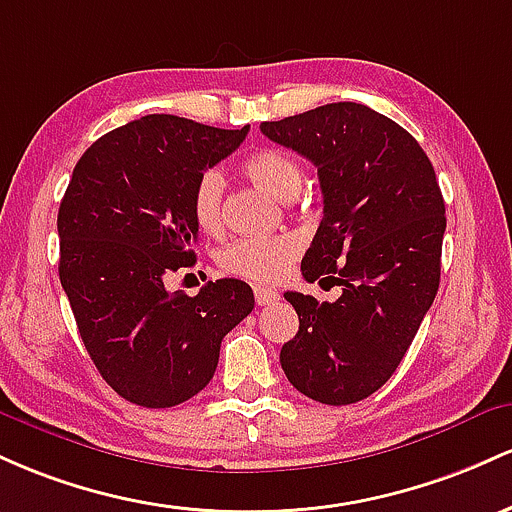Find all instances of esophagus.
Returning <instances> with one entry per match:
<instances>
[{
    "label": "esophagus",
    "instance_id": "esophagus-1",
    "mask_svg": "<svg viewBox=\"0 0 512 512\" xmlns=\"http://www.w3.org/2000/svg\"><path fill=\"white\" fill-rule=\"evenodd\" d=\"M254 297H256V304L258 307H268V304H275L280 300V295L275 290H271V287H254Z\"/></svg>",
    "mask_w": 512,
    "mask_h": 512
}]
</instances>
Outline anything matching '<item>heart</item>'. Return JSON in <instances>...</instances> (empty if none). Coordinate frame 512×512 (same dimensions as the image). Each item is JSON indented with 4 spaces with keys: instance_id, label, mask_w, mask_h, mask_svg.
I'll return each instance as SVG.
<instances>
[{
    "instance_id": "heart-1",
    "label": "heart",
    "mask_w": 512,
    "mask_h": 512,
    "mask_svg": "<svg viewBox=\"0 0 512 512\" xmlns=\"http://www.w3.org/2000/svg\"><path fill=\"white\" fill-rule=\"evenodd\" d=\"M251 181L266 188L278 200H292L300 193L304 174L292 154L283 149H258L241 164ZM191 215L200 232L212 234L222 225V176L217 171H203L191 191ZM302 251V239L292 232L273 237H244L232 241L217 256L222 271L254 280L275 283L285 278L295 258Z\"/></svg>"
}]
</instances>
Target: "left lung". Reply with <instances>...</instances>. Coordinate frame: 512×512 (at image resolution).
<instances>
[{"instance_id": "1", "label": "left lung", "mask_w": 512, "mask_h": 512, "mask_svg": "<svg viewBox=\"0 0 512 512\" xmlns=\"http://www.w3.org/2000/svg\"><path fill=\"white\" fill-rule=\"evenodd\" d=\"M261 132L317 166L324 217L302 275L341 287L336 302L285 292L300 331L280 365L309 399L355 404L394 375L438 295L447 220L433 164L401 125L353 101Z\"/></svg>"}]
</instances>
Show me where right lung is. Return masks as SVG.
<instances>
[{
    "label": "right lung",
    "mask_w": 512,
    "mask_h": 512,
    "mask_svg": "<svg viewBox=\"0 0 512 512\" xmlns=\"http://www.w3.org/2000/svg\"><path fill=\"white\" fill-rule=\"evenodd\" d=\"M246 132L154 113L106 132L74 166L57 212L60 283L96 370L132 404L169 409L198 394L222 338L254 309L234 278L193 297L164 287L195 261V181Z\"/></svg>",
    "instance_id": "obj_1"
}]
</instances>
